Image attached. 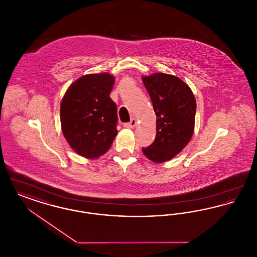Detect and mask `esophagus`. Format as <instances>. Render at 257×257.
I'll use <instances>...</instances> for the list:
<instances>
[{"mask_svg": "<svg viewBox=\"0 0 257 257\" xmlns=\"http://www.w3.org/2000/svg\"><path fill=\"white\" fill-rule=\"evenodd\" d=\"M136 124H137V120L135 118H132L130 120V122L124 123V127H126V128H133V127L136 126Z\"/></svg>", "mask_w": 257, "mask_h": 257, "instance_id": "esophagus-1", "label": "esophagus"}]
</instances>
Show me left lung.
I'll return each mask as SVG.
<instances>
[{
	"instance_id": "8db88e82",
	"label": "left lung",
	"mask_w": 257,
	"mask_h": 257,
	"mask_svg": "<svg viewBox=\"0 0 257 257\" xmlns=\"http://www.w3.org/2000/svg\"><path fill=\"white\" fill-rule=\"evenodd\" d=\"M157 116L156 138L142 150L155 163L172 159L190 142L196 103L191 88L179 78L165 73L143 77Z\"/></svg>"
}]
</instances>
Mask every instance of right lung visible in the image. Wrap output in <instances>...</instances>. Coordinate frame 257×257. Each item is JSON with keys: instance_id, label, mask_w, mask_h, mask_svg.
<instances>
[{"instance_id": "1", "label": "right lung", "mask_w": 257, "mask_h": 257, "mask_svg": "<svg viewBox=\"0 0 257 257\" xmlns=\"http://www.w3.org/2000/svg\"><path fill=\"white\" fill-rule=\"evenodd\" d=\"M113 84L110 74L85 75L61 100L62 133L81 156L94 159L103 155L117 134L116 105L110 97Z\"/></svg>"}]
</instances>
